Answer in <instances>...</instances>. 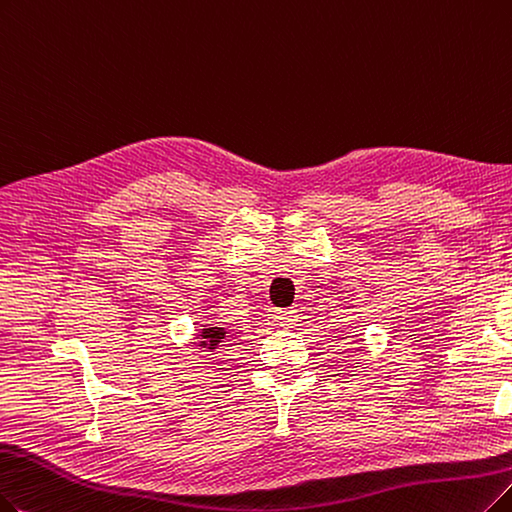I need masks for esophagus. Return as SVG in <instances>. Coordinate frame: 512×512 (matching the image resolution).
Returning <instances> with one entry per match:
<instances>
[{
    "label": "esophagus",
    "mask_w": 512,
    "mask_h": 512,
    "mask_svg": "<svg viewBox=\"0 0 512 512\" xmlns=\"http://www.w3.org/2000/svg\"><path fill=\"white\" fill-rule=\"evenodd\" d=\"M298 311L296 309H281V311H277L275 313V319H277V323L281 325V327H292V325H296L298 323Z\"/></svg>",
    "instance_id": "obj_1"
}]
</instances>
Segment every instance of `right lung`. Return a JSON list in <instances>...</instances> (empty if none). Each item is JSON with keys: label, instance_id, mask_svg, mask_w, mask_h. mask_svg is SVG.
<instances>
[{"label": "right lung", "instance_id": "1", "mask_svg": "<svg viewBox=\"0 0 512 512\" xmlns=\"http://www.w3.org/2000/svg\"><path fill=\"white\" fill-rule=\"evenodd\" d=\"M199 336H201L199 346L214 351V349H218V344L224 340V336H227V330H224V327H210V325L206 327V325H203V330L199 332Z\"/></svg>", "mask_w": 512, "mask_h": 512}]
</instances>
